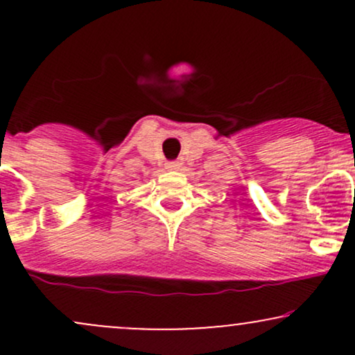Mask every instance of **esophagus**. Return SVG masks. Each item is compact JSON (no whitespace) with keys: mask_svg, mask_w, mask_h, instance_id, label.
Wrapping results in <instances>:
<instances>
[{"mask_svg":"<svg viewBox=\"0 0 355 355\" xmlns=\"http://www.w3.org/2000/svg\"><path fill=\"white\" fill-rule=\"evenodd\" d=\"M166 168H168V170L178 168V164H177V162H168V164H166Z\"/></svg>","mask_w":355,"mask_h":355,"instance_id":"1","label":"esophagus"}]
</instances>
